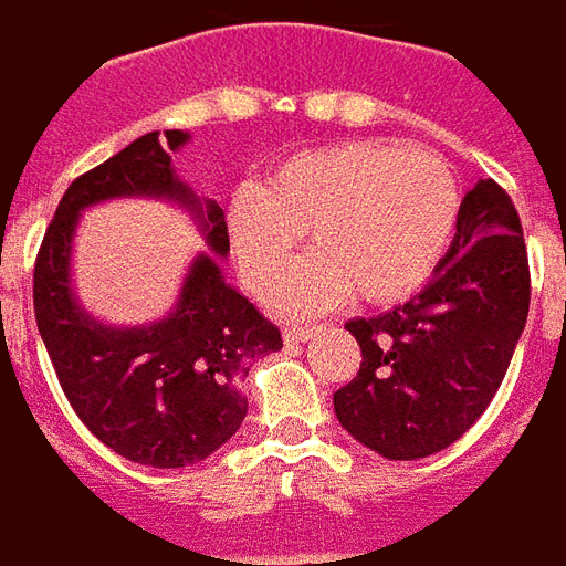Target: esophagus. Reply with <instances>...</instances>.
I'll use <instances>...</instances> for the list:
<instances>
[{"instance_id": "esophagus-1", "label": "esophagus", "mask_w": 566, "mask_h": 566, "mask_svg": "<svg viewBox=\"0 0 566 566\" xmlns=\"http://www.w3.org/2000/svg\"><path fill=\"white\" fill-rule=\"evenodd\" d=\"M312 333H315V327H284V343H308L312 339Z\"/></svg>"}]
</instances>
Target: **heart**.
<instances>
[{
    "instance_id": "1",
    "label": "heart",
    "mask_w": 566,
    "mask_h": 566,
    "mask_svg": "<svg viewBox=\"0 0 566 566\" xmlns=\"http://www.w3.org/2000/svg\"><path fill=\"white\" fill-rule=\"evenodd\" d=\"M461 190L437 154L391 142H336L282 160L260 187L227 199L239 272L270 291L307 233L316 258L272 289L282 312H321L352 294L388 306L416 294L449 251Z\"/></svg>"
}]
</instances>
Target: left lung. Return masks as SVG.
I'll return each instance as SVG.
<instances>
[{
    "instance_id": "8db88e82",
    "label": "left lung",
    "mask_w": 566,
    "mask_h": 566,
    "mask_svg": "<svg viewBox=\"0 0 566 566\" xmlns=\"http://www.w3.org/2000/svg\"><path fill=\"white\" fill-rule=\"evenodd\" d=\"M527 306L522 221L510 193L485 178L463 197L430 282L403 306L345 324L364 360L333 394L339 424L388 461L449 449L494 400Z\"/></svg>"
}]
</instances>
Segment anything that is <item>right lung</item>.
I'll use <instances>...</instances> for the list:
<instances>
[{
    "instance_id": "obj_1",
    "label": "right lung",
    "mask_w": 566,
    "mask_h": 566,
    "mask_svg": "<svg viewBox=\"0 0 566 566\" xmlns=\"http://www.w3.org/2000/svg\"><path fill=\"white\" fill-rule=\"evenodd\" d=\"M185 129L145 133L75 178L35 258V324L60 388L93 437L120 458L157 470L190 467L233 437L248 412V367L282 348V333L227 284L223 209L175 175ZM124 196L169 198L190 210L210 245L188 268L174 312L142 328L93 319L71 284L80 211Z\"/></svg>"
}]
</instances>
